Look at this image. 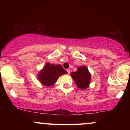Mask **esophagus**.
<instances>
[{
  "instance_id": "esophagus-1",
  "label": "esophagus",
  "mask_w": 130,
  "mask_h": 130,
  "mask_svg": "<svg viewBox=\"0 0 130 130\" xmlns=\"http://www.w3.org/2000/svg\"><path fill=\"white\" fill-rule=\"evenodd\" d=\"M67 73H68V74H70V69H69V68H68V69H67Z\"/></svg>"
}]
</instances>
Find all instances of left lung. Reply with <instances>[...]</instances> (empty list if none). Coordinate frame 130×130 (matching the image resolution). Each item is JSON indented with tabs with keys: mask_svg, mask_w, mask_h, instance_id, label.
<instances>
[{
	"mask_svg": "<svg viewBox=\"0 0 130 130\" xmlns=\"http://www.w3.org/2000/svg\"><path fill=\"white\" fill-rule=\"evenodd\" d=\"M71 76L74 79L76 86L80 89L84 90L89 86L91 75L86 67H79L76 71L71 73Z\"/></svg>",
	"mask_w": 130,
	"mask_h": 130,
	"instance_id": "obj_1",
	"label": "left lung"
}]
</instances>
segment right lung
Segmentation results:
<instances>
[{"label":"right lung","mask_w":130,"mask_h":130,"mask_svg":"<svg viewBox=\"0 0 130 130\" xmlns=\"http://www.w3.org/2000/svg\"><path fill=\"white\" fill-rule=\"evenodd\" d=\"M67 73L62 65L47 63L40 71L38 78L43 85L51 86L55 84L60 76Z\"/></svg>","instance_id":"right-lung-1"}]
</instances>
